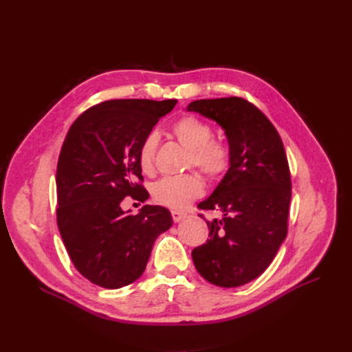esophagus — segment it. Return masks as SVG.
Segmentation results:
<instances>
[{"label": "esophagus", "instance_id": "esophagus-1", "mask_svg": "<svg viewBox=\"0 0 352 352\" xmlns=\"http://www.w3.org/2000/svg\"><path fill=\"white\" fill-rule=\"evenodd\" d=\"M171 215H173L174 223H179V221L187 218V214H186V212H179V211H173Z\"/></svg>", "mask_w": 352, "mask_h": 352}]
</instances>
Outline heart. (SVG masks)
<instances>
[{"mask_svg":"<svg viewBox=\"0 0 352 352\" xmlns=\"http://www.w3.org/2000/svg\"><path fill=\"white\" fill-rule=\"evenodd\" d=\"M173 133L177 140L190 150L187 164L197 166L210 179H218L230 170V146L223 141L211 140L212 128L206 121L192 116H186L173 125ZM155 148V133L148 134L140 145L138 164L146 174L154 168ZM202 190H204L202 178L195 173H190L158 179L153 186L151 192L158 204L173 210H181L199 197Z\"/></svg>","mask_w":352,"mask_h":352,"instance_id":"b5f03b06","label":"heart"}]
</instances>
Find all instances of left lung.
<instances>
[{"label":"left lung","mask_w":352,"mask_h":352,"mask_svg":"<svg viewBox=\"0 0 352 352\" xmlns=\"http://www.w3.org/2000/svg\"><path fill=\"white\" fill-rule=\"evenodd\" d=\"M187 109L221 125L231 150L230 170L198 204L223 215L206 219L210 239L192 250V261L214 285H244L268 268L287 236L291 175L284 144L271 121L244 98L198 100Z\"/></svg>","instance_id":"1"}]
</instances>
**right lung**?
I'll list each match as a JSON object with an SVG mask.
<instances>
[{"label": "right lung", "mask_w": 352, "mask_h": 352, "mask_svg": "<svg viewBox=\"0 0 352 352\" xmlns=\"http://www.w3.org/2000/svg\"><path fill=\"white\" fill-rule=\"evenodd\" d=\"M177 100H109L88 108L68 129L57 165V224L72 264L92 284L116 289L142 275L171 212L144 206L133 215L125 197L144 202L138 151Z\"/></svg>", "instance_id": "right-lung-1"}]
</instances>
